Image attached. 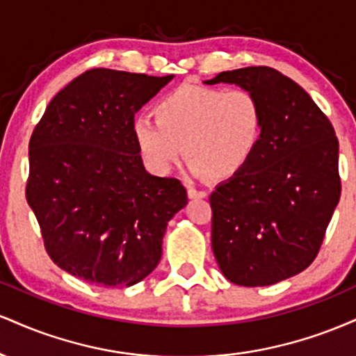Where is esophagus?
Returning <instances> with one entry per match:
<instances>
[{
  "label": "esophagus",
  "mask_w": 356,
  "mask_h": 356,
  "mask_svg": "<svg viewBox=\"0 0 356 356\" xmlns=\"http://www.w3.org/2000/svg\"><path fill=\"white\" fill-rule=\"evenodd\" d=\"M187 194H189L191 199H202V197H206V192L194 189V187H189V189H187Z\"/></svg>",
  "instance_id": "obj_1"
}]
</instances>
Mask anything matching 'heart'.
Masks as SVG:
<instances>
[{
	"mask_svg": "<svg viewBox=\"0 0 356 356\" xmlns=\"http://www.w3.org/2000/svg\"><path fill=\"white\" fill-rule=\"evenodd\" d=\"M138 117L132 136L147 169L167 174L186 155L195 175L234 177L254 155L264 130L263 105L248 88L184 83Z\"/></svg>",
	"mask_w": 356,
	"mask_h": 356,
	"instance_id": "obj_1",
	"label": "heart"
}]
</instances>
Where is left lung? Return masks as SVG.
I'll list each match as a JSON object with an SVG mask.
<instances>
[{
    "label": "left lung",
    "mask_w": 356,
    "mask_h": 356,
    "mask_svg": "<svg viewBox=\"0 0 356 356\" xmlns=\"http://www.w3.org/2000/svg\"><path fill=\"white\" fill-rule=\"evenodd\" d=\"M204 83L256 93L264 130L254 155L212 192V251L239 286H269L305 271L340 201L338 138L296 81L269 67L220 72Z\"/></svg>",
    "instance_id": "obj_1"
}]
</instances>
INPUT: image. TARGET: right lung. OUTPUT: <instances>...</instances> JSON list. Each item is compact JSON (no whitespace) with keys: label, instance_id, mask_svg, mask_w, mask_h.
<instances>
[{"label":"right lung","instance_id":"right-lung-1","mask_svg":"<svg viewBox=\"0 0 356 356\" xmlns=\"http://www.w3.org/2000/svg\"><path fill=\"white\" fill-rule=\"evenodd\" d=\"M172 79L93 68L60 90L35 127L26 201L63 271L122 288L161 261L167 222L187 191L179 179L147 172L132 124Z\"/></svg>","mask_w":356,"mask_h":356}]
</instances>
